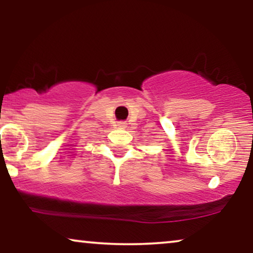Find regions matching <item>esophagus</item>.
<instances>
[{"label": "esophagus", "mask_w": 253, "mask_h": 253, "mask_svg": "<svg viewBox=\"0 0 253 253\" xmlns=\"http://www.w3.org/2000/svg\"><path fill=\"white\" fill-rule=\"evenodd\" d=\"M119 126H120V127H126V124L124 123V122H120V123H119Z\"/></svg>", "instance_id": "obj_1"}]
</instances>
